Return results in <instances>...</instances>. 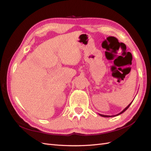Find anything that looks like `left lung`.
<instances>
[{
    "instance_id": "1",
    "label": "left lung",
    "mask_w": 151,
    "mask_h": 151,
    "mask_svg": "<svg viewBox=\"0 0 151 151\" xmlns=\"http://www.w3.org/2000/svg\"><path fill=\"white\" fill-rule=\"evenodd\" d=\"M132 101L129 104V105H128V106L124 109H123V110L122 111H121L120 113H118V114H117V115H112V116H109V115H101V114H99V115H100V116H103V117H113V116H118V115H120V114H122V113H123V112H124V111H125L126 110H127V109H128V108H129V106H130V104H132Z\"/></svg>"
}]
</instances>
